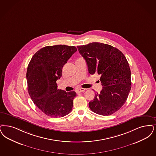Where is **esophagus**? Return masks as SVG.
<instances>
[{
  "instance_id": "1",
  "label": "esophagus",
  "mask_w": 156,
  "mask_h": 156,
  "mask_svg": "<svg viewBox=\"0 0 156 156\" xmlns=\"http://www.w3.org/2000/svg\"><path fill=\"white\" fill-rule=\"evenodd\" d=\"M85 90H86V89H84V88H80V89H78L76 90V93H81V92H84Z\"/></svg>"
}]
</instances>
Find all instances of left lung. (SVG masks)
I'll use <instances>...</instances> for the list:
<instances>
[{
	"instance_id": "obj_1",
	"label": "left lung",
	"mask_w": 156,
	"mask_h": 156,
	"mask_svg": "<svg viewBox=\"0 0 156 156\" xmlns=\"http://www.w3.org/2000/svg\"><path fill=\"white\" fill-rule=\"evenodd\" d=\"M85 58L89 74L101 75L103 86L89 103L90 110L101 115H110L124 105L131 89V69L124 54L111 45L93 42L77 46Z\"/></svg>"
}]
</instances>
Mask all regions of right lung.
<instances>
[{
    "label": "right lung",
    "mask_w": 156,
    "mask_h": 156,
    "mask_svg": "<svg viewBox=\"0 0 156 156\" xmlns=\"http://www.w3.org/2000/svg\"><path fill=\"white\" fill-rule=\"evenodd\" d=\"M76 50L75 46H48L37 51L28 64V93L34 104L49 117H62L72 110L76 94L58 89L56 81L62 76L64 65Z\"/></svg>",
    "instance_id": "1"
}]
</instances>
